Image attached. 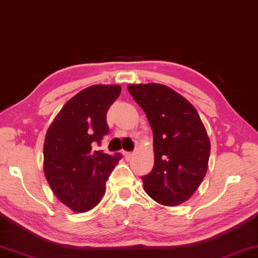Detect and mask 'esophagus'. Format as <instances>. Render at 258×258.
<instances>
[{"label":"esophagus","instance_id":"obj_1","mask_svg":"<svg viewBox=\"0 0 258 258\" xmlns=\"http://www.w3.org/2000/svg\"><path fill=\"white\" fill-rule=\"evenodd\" d=\"M123 156L126 160H129L133 157V152H128V151H123Z\"/></svg>","mask_w":258,"mask_h":258}]
</instances>
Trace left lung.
<instances>
[{
	"label": "left lung",
	"instance_id": "obj_1",
	"mask_svg": "<svg viewBox=\"0 0 258 258\" xmlns=\"http://www.w3.org/2000/svg\"><path fill=\"white\" fill-rule=\"evenodd\" d=\"M154 133L155 165L142 177L144 191L164 206L192 197L207 172L211 142L201 118L184 96L160 84L129 85Z\"/></svg>",
	"mask_w": 258,
	"mask_h": 258
}]
</instances>
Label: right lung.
<instances>
[{
	"label": "right lung",
	"instance_id": "right-lung-1",
	"mask_svg": "<svg viewBox=\"0 0 258 258\" xmlns=\"http://www.w3.org/2000/svg\"><path fill=\"white\" fill-rule=\"evenodd\" d=\"M120 93L118 85L85 88L64 104L47 129L44 173L58 200L73 212H87L100 203L121 159V154L94 149L109 132L107 111Z\"/></svg>",
	"mask_w": 258,
	"mask_h": 258
}]
</instances>
